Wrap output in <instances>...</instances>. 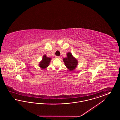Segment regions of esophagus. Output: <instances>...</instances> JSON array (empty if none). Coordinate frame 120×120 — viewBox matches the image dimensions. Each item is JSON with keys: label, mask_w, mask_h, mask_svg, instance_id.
<instances>
[{"label": "esophagus", "mask_w": 120, "mask_h": 120, "mask_svg": "<svg viewBox=\"0 0 120 120\" xmlns=\"http://www.w3.org/2000/svg\"><path fill=\"white\" fill-rule=\"evenodd\" d=\"M56 57L57 58H60V56H56Z\"/></svg>", "instance_id": "1"}]
</instances>
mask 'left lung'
<instances>
[{"label": "left lung", "mask_w": 120, "mask_h": 120, "mask_svg": "<svg viewBox=\"0 0 120 120\" xmlns=\"http://www.w3.org/2000/svg\"><path fill=\"white\" fill-rule=\"evenodd\" d=\"M67 55V57L63 59V62L67 68L70 71H73L77 66L78 62L77 60L72 56L71 52H68Z\"/></svg>", "instance_id": "1"}]
</instances>
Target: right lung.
<instances>
[{
  "label": "right lung",
  "mask_w": 120,
  "mask_h": 120,
  "mask_svg": "<svg viewBox=\"0 0 120 120\" xmlns=\"http://www.w3.org/2000/svg\"><path fill=\"white\" fill-rule=\"evenodd\" d=\"M51 58L50 57H47L45 55L43 56V58L42 59V61L40 62L39 66L41 68L45 69L47 67L49 66V63L50 62Z\"/></svg>",
  "instance_id": "1"
}]
</instances>
